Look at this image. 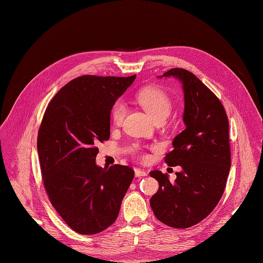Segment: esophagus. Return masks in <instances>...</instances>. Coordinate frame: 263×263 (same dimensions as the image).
Returning a JSON list of instances; mask_svg holds the SVG:
<instances>
[{
  "label": "esophagus",
  "instance_id": "esophagus-1",
  "mask_svg": "<svg viewBox=\"0 0 263 263\" xmlns=\"http://www.w3.org/2000/svg\"><path fill=\"white\" fill-rule=\"evenodd\" d=\"M134 172H135V176H136V177H139V178L147 176V173H146L145 171L140 170V168H135V170H134Z\"/></svg>",
  "mask_w": 263,
  "mask_h": 263
}]
</instances>
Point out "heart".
<instances>
[{
    "label": "heart",
    "mask_w": 263,
    "mask_h": 263,
    "mask_svg": "<svg viewBox=\"0 0 263 263\" xmlns=\"http://www.w3.org/2000/svg\"><path fill=\"white\" fill-rule=\"evenodd\" d=\"M139 103L156 121L164 120L172 109L170 96L159 87H146L136 95ZM126 115V106L121 101H116L110 108V120L115 124L121 123Z\"/></svg>",
    "instance_id": "obj_1"
}]
</instances>
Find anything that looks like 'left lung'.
Listing matches in <instances>:
<instances>
[{"mask_svg":"<svg viewBox=\"0 0 263 263\" xmlns=\"http://www.w3.org/2000/svg\"><path fill=\"white\" fill-rule=\"evenodd\" d=\"M163 77H175L183 86L186 128L164 159L182 172L174 182L160 171L150 172L159 182L150 205L163 224L189 228L208 216L223 196L231 165L229 122L222 102L195 74L173 68Z\"/></svg>","mask_w":263,"mask_h":263,"instance_id":"1","label":"left lung"}]
</instances>
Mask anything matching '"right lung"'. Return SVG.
<instances>
[{"label": "right lung", "instance_id": "right-lung-1", "mask_svg": "<svg viewBox=\"0 0 263 263\" xmlns=\"http://www.w3.org/2000/svg\"><path fill=\"white\" fill-rule=\"evenodd\" d=\"M82 76L62 87L41 120L37 149L43 182L52 205L81 234L112 225L134 178L133 168L96 165L97 144L109 139L110 108L135 80Z\"/></svg>", "mask_w": 263, "mask_h": 263}]
</instances>
